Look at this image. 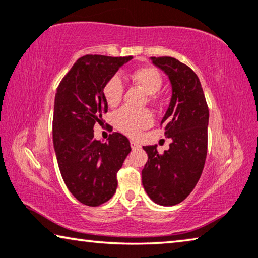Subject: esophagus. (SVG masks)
<instances>
[{"mask_svg":"<svg viewBox=\"0 0 258 258\" xmlns=\"http://www.w3.org/2000/svg\"><path fill=\"white\" fill-rule=\"evenodd\" d=\"M130 145H132L133 149H138V148H140V144H138V143L135 142V141H130Z\"/></svg>","mask_w":258,"mask_h":258,"instance_id":"obj_1","label":"esophagus"}]
</instances>
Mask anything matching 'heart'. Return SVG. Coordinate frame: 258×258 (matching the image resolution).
I'll return each instance as SVG.
<instances>
[{"label": "heart", "mask_w": 258, "mask_h": 258, "mask_svg": "<svg viewBox=\"0 0 258 258\" xmlns=\"http://www.w3.org/2000/svg\"><path fill=\"white\" fill-rule=\"evenodd\" d=\"M130 78L134 83L140 85L145 93L156 94L162 85V77L158 69L153 67H141L135 69ZM124 86L118 76L110 77L102 89L104 98L110 107L117 106L123 97ZM153 118L148 110H134L130 108H121L113 115V123L115 128L128 136H136L141 130L152 124Z\"/></svg>", "instance_id": "b5f03b06"}]
</instances>
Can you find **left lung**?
<instances>
[{"label":"left lung","instance_id":"left-lung-1","mask_svg":"<svg viewBox=\"0 0 258 258\" xmlns=\"http://www.w3.org/2000/svg\"><path fill=\"white\" fill-rule=\"evenodd\" d=\"M167 75L172 97L160 125L172 140L159 154L157 145L143 146L148 161L142 170V183L148 196L162 207H173L188 197L203 172L208 150L209 108L200 78L179 60L151 57Z\"/></svg>","mask_w":258,"mask_h":258}]
</instances>
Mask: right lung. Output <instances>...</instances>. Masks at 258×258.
<instances>
[{"mask_svg":"<svg viewBox=\"0 0 258 258\" xmlns=\"http://www.w3.org/2000/svg\"><path fill=\"white\" fill-rule=\"evenodd\" d=\"M132 58L85 55L71 67L55 94L53 143L58 168L69 191L88 207L113 197L117 170L132 151L129 140L120 133L109 135L106 143L93 134L108 109L104 85Z\"/></svg>","mask_w":258,"mask_h":258,"instance_id":"right-lung-1","label":"right lung"}]
</instances>
